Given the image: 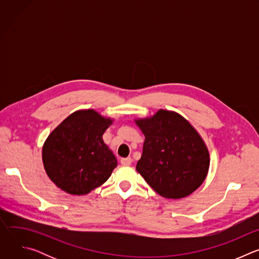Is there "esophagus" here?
<instances>
[{
	"label": "esophagus",
	"mask_w": 259,
	"mask_h": 259,
	"mask_svg": "<svg viewBox=\"0 0 259 259\" xmlns=\"http://www.w3.org/2000/svg\"><path fill=\"white\" fill-rule=\"evenodd\" d=\"M131 163H132V159L131 158H123V159H121V164L124 165V166H129V165H131Z\"/></svg>",
	"instance_id": "esophagus-1"
}]
</instances>
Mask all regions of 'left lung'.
<instances>
[{"mask_svg": "<svg viewBox=\"0 0 259 259\" xmlns=\"http://www.w3.org/2000/svg\"><path fill=\"white\" fill-rule=\"evenodd\" d=\"M136 124L145 136L136 170L147 184L167 199L184 198L195 192L206 178L210 159L193 126L164 109Z\"/></svg>", "mask_w": 259, "mask_h": 259, "instance_id": "1", "label": "left lung"}]
</instances>
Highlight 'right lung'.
Masks as SVG:
<instances>
[{"label": "right lung", "instance_id": "1", "mask_svg": "<svg viewBox=\"0 0 259 259\" xmlns=\"http://www.w3.org/2000/svg\"><path fill=\"white\" fill-rule=\"evenodd\" d=\"M112 124L93 109L68 116L47 138L43 163L50 179L70 195H86L101 186L117 167L102 140Z\"/></svg>", "mask_w": 259, "mask_h": 259}]
</instances>
